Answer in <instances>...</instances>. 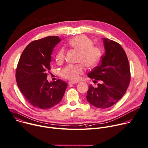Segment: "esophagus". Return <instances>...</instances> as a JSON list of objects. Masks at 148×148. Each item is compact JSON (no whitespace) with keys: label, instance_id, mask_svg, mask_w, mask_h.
<instances>
[{"label":"esophagus","instance_id":"esophagus-1","mask_svg":"<svg viewBox=\"0 0 148 148\" xmlns=\"http://www.w3.org/2000/svg\"><path fill=\"white\" fill-rule=\"evenodd\" d=\"M76 83H77L76 82H72V81H70V82H69V85H73V84H76Z\"/></svg>","mask_w":148,"mask_h":148}]
</instances>
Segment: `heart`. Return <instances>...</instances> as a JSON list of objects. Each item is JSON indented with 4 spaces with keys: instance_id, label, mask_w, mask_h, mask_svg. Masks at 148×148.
<instances>
[{
    "instance_id": "1",
    "label": "heart",
    "mask_w": 148,
    "mask_h": 148,
    "mask_svg": "<svg viewBox=\"0 0 148 148\" xmlns=\"http://www.w3.org/2000/svg\"><path fill=\"white\" fill-rule=\"evenodd\" d=\"M70 47L79 52L78 62L83 63L87 68H92L99 63L102 56V49L93 45V41L85 35H78L71 38L68 42ZM65 58L64 49H59L56 55V62L59 64L63 62ZM82 64L69 65L61 72L64 78L77 81L80 78V74L84 71Z\"/></svg>"
}]
</instances>
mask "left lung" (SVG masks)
I'll return each mask as SVG.
<instances>
[{"label": "left lung", "instance_id": "1", "mask_svg": "<svg viewBox=\"0 0 148 148\" xmlns=\"http://www.w3.org/2000/svg\"><path fill=\"white\" fill-rule=\"evenodd\" d=\"M105 54L101 64L95 67L88 77L100 81L96 88L90 85L86 100L99 109L111 107L123 96L130 81V69L127 55L121 45L108 38H102Z\"/></svg>", "mask_w": 148, "mask_h": 148}]
</instances>
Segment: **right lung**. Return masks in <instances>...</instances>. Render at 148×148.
I'll list each match as a JSON object with an SVG mask.
<instances>
[{
	"instance_id": "obj_1",
	"label": "right lung",
	"mask_w": 148,
	"mask_h": 148,
	"mask_svg": "<svg viewBox=\"0 0 148 148\" xmlns=\"http://www.w3.org/2000/svg\"><path fill=\"white\" fill-rule=\"evenodd\" d=\"M60 41L58 36L32 41L25 48L17 65V85L28 102L38 109H48L58 105L67 87L62 79L49 82L46 79L53 48Z\"/></svg>"
}]
</instances>
